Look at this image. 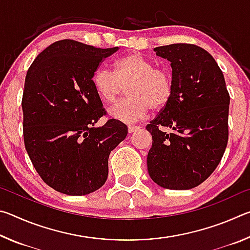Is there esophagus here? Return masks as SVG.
<instances>
[{
    "mask_svg": "<svg viewBox=\"0 0 250 250\" xmlns=\"http://www.w3.org/2000/svg\"><path fill=\"white\" fill-rule=\"evenodd\" d=\"M139 129H140V126H138V125H129V126H128V131H129V133L135 132V131H138Z\"/></svg>",
    "mask_w": 250,
    "mask_h": 250,
    "instance_id": "1",
    "label": "esophagus"
}]
</instances>
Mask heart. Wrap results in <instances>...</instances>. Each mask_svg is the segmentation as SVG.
<instances>
[{
  "mask_svg": "<svg viewBox=\"0 0 250 250\" xmlns=\"http://www.w3.org/2000/svg\"><path fill=\"white\" fill-rule=\"evenodd\" d=\"M112 73L97 70L92 77V87L104 103H113L126 88V99L118 101L109 109L113 119L132 124L142 119L152 108L160 110L170 103L173 95V80L170 71L155 67L153 62L138 53L117 59Z\"/></svg>",
  "mask_w": 250,
  "mask_h": 250,
  "instance_id": "b5f03b06",
  "label": "heart"
}]
</instances>
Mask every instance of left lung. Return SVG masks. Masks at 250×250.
<instances>
[{"label": "left lung", "mask_w": 250, "mask_h": 250, "mask_svg": "<svg viewBox=\"0 0 250 250\" xmlns=\"http://www.w3.org/2000/svg\"><path fill=\"white\" fill-rule=\"evenodd\" d=\"M154 52L171 62L173 95L146 125L152 135L147 172L164 188L189 189L209 177L223 158L229 94L217 62L200 46L171 44Z\"/></svg>", "instance_id": "8db88e82"}]
</instances>
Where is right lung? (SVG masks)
<instances>
[{
    "label": "right lung",
    "instance_id": "obj_1",
    "mask_svg": "<svg viewBox=\"0 0 250 250\" xmlns=\"http://www.w3.org/2000/svg\"><path fill=\"white\" fill-rule=\"evenodd\" d=\"M118 49L62 40L29 66L22 98L24 145L41 179L55 191L80 196L100 188L110 152L126 137L128 126L117 119L95 128L107 111L92 77Z\"/></svg>",
    "mask_w": 250,
    "mask_h": 250
}]
</instances>
